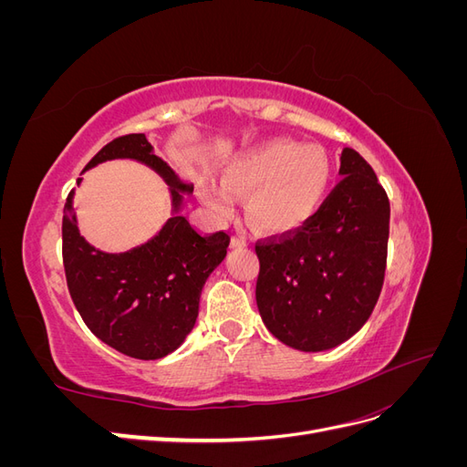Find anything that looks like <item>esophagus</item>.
Instances as JSON below:
<instances>
[{
  "mask_svg": "<svg viewBox=\"0 0 467 467\" xmlns=\"http://www.w3.org/2000/svg\"><path fill=\"white\" fill-rule=\"evenodd\" d=\"M245 245H247L245 237H242V235H234L232 237V247H245Z\"/></svg>",
  "mask_w": 467,
  "mask_h": 467,
  "instance_id": "esophagus-1",
  "label": "esophagus"
}]
</instances>
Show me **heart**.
Returning <instances> with one entry per match:
<instances>
[{
	"label": "heart",
	"instance_id": "b5f03b06",
	"mask_svg": "<svg viewBox=\"0 0 467 467\" xmlns=\"http://www.w3.org/2000/svg\"><path fill=\"white\" fill-rule=\"evenodd\" d=\"M333 161L327 150L288 138L266 140L222 163V181L199 179V194L216 216H228L244 196L247 222L263 234H292L327 199Z\"/></svg>",
	"mask_w": 467,
	"mask_h": 467
}]
</instances>
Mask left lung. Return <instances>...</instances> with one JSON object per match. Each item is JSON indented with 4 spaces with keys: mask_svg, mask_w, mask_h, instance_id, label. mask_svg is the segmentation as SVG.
<instances>
[{
    "mask_svg": "<svg viewBox=\"0 0 467 467\" xmlns=\"http://www.w3.org/2000/svg\"><path fill=\"white\" fill-rule=\"evenodd\" d=\"M341 182L300 230L257 242L259 314L278 341L304 352L345 343L368 321L386 275L389 201L355 150Z\"/></svg>",
    "mask_w": 467,
    "mask_h": 467,
    "instance_id": "1",
    "label": "left lung"
}]
</instances>
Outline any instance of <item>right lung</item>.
I'll list each match as a JSON object with an SVG mask.
<instances>
[{
	"instance_id": "obj_1",
	"label": "right lung",
	"mask_w": 467,
	"mask_h": 467,
	"mask_svg": "<svg viewBox=\"0 0 467 467\" xmlns=\"http://www.w3.org/2000/svg\"><path fill=\"white\" fill-rule=\"evenodd\" d=\"M110 160H136L151 167L171 189L175 214L148 244L105 253L79 235L74 191L69 192L62 220L67 290L81 319L103 343L132 358H163L192 331L202 286L228 253L230 235H204L179 214L182 192H192V187L153 153L144 134L115 138L83 171Z\"/></svg>"
}]
</instances>
